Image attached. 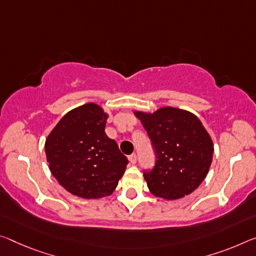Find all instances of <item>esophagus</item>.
<instances>
[{"instance_id": "34e87169", "label": "esophagus", "mask_w": 256, "mask_h": 256, "mask_svg": "<svg viewBox=\"0 0 256 256\" xmlns=\"http://www.w3.org/2000/svg\"><path fill=\"white\" fill-rule=\"evenodd\" d=\"M128 160L130 163H131L132 165H134L136 163V154H132V155L128 156Z\"/></svg>"}]
</instances>
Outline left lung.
Instances as JSON below:
<instances>
[{
    "instance_id": "left-lung-1",
    "label": "left lung",
    "mask_w": 256,
    "mask_h": 256,
    "mask_svg": "<svg viewBox=\"0 0 256 256\" xmlns=\"http://www.w3.org/2000/svg\"><path fill=\"white\" fill-rule=\"evenodd\" d=\"M152 140L156 164L144 174L154 196L179 200L194 192L208 176L214 144L200 120L188 110L162 107L154 112L136 110Z\"/></svg>"
}]
</instances>
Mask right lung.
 Returning <instances> with one entry per match:
<instances>
[{
  "label": "right lung",
  "mask_w": 256,
  "mask_h": 256,
  "mask_svg": "<svg viewBox=\"0 0 256 256\" xmlns=\"http://www.w3.org/2000/svg\"><path fill=\"white\" fill-rule=\"evenodd\" d=\"M108 114L94 102L72 109L46 140L48 168L68 192L85 200L110 196L128 158L104 133Z\"/></svg>",
  "instance_id": "1"
}]
</instances>
